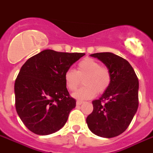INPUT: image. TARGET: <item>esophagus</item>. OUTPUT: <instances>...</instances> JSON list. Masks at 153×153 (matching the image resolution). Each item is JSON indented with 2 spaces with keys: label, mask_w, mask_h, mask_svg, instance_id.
Returning <instances> with one entry per match:
<instances>
[{
  "label": "esophagus",
  "mask_w": 153,
  "mask_h": 153,
  "mask_svg": "<svg viewBox=\"0 0 153 153\" xmlns=\"http://www.w3.org/2000/svg\"><path fill=\"white\" fill-rule=\"evenodd\" d=\"M82 103H83V102H82V100H77V101H76V105H81L82 104Z\"/></svg>",
  "instance_id": "1"
}]
</instances>
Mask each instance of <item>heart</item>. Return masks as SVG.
I'll list each match as a JSON object with an SVG mask.
<instances>
[{
	"instance_id": "b5f03b06",
	"label": "heart",
	"mask_w": 153,
	"mask_h": 153,
	"mask_svg": "<svg viewBox=\"0 0 153 153\" xmlns=\"http://www.w3.org/2000/svg\"><path fill=\"white\" fill-rule=\"evenodd\" d=\"M83 87L73 94V97L80 100L91 99L97 91L102 93L108 88L111 82V74L107 68L91 58H86L79 63L77 71L69 69L64 74V81L70 91H75L82 79Z\"/></svg>"
}]
</instances>
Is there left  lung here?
<instances>
[{"instance_id":"left-lung-1","label":"left lung","mask_w":153,"mask_h":153,"mask_svg":"<svg viewBox=\"0 0 153 153\" xmlns=\"http://www.w3.org/2000/svg\"><path fill=\"white\" fill-rule=\"evenodd\" d=\"M102 62L111 74L108 88L92 101L86 119L89 130L100 137L113 138L127 129L139 106V80L126 60L112 53L90 55Z\"/></svg>"}]
</instances>
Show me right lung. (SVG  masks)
<instances>
[{
    "label": "right lung",
    "mask_w": 153,
    "mask_h": 153,
    "mask_svg": "<svg viewBox=\"0 0 153 153\" xmlns=\"http://www.w3.org/2000/svg\"><path fill=\"white\" fill-rule=\"evenodd\" d=\"M84 55L45 49L21 67L14 83L15 107L28 130L47 135L65 126L76 101L70 97L64 74Z\"/></svg>",
    "instance_id": "add662e5"
}]
</instances>
